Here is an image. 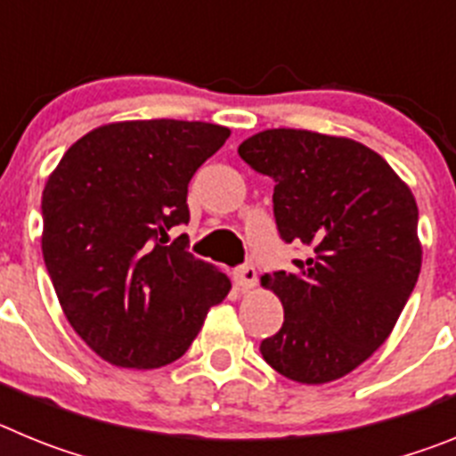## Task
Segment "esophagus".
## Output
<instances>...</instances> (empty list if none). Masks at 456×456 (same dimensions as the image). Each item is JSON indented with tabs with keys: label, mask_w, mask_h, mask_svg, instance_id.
I'll list each match as a JSON object with an SVG mask.
<instances>
[{
	"label": "esophagus",
	"mask_w": 456,
	"mask_h": 456,
	"mask_svg": "<svg viewBox=\"0 0 456 456\" xmlns=\"http://www.w3.org/2000/svg\"><path fill=\"white\" fill-rule=\"evenodd\" d=\"M257 283V273L251 265H241V267L235 269V285L241 289V292H248V289L256 288Z\"/></svg>",
	"instance_id": "obj_1"
}]
</instances>
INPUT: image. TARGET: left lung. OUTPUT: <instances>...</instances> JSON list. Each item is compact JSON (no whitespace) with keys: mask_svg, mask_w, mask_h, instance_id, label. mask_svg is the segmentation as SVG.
Listing matches in <instances>:
<instances>
[{"mask_svg":"<svg viewBox=\"0 0 456 456\" xmlns=\"http://www.w3.org/2000/svg\"><path fill=\"white\" fill-rule=\"evenodd\" d=\"M237 152L273 180L281 237L308 247L292 272L260 278L285 313L260 354L299 384L336 381L388 340L416 288V199L384 157L347 136L276 127Z\"/></svg>","mask_w":456,"mask_h":456,"instance_id":"1","label":"left lung"}]
</instances>
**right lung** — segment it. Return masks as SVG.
Wrapping results in <instances>:
<instances>
[{
	"label": "right lung",
	"instance_id": "add662e5",
	"mask_svg": "<svg viewBox=\"0 0 456 456\" xmlns=\"http://www.w3.org/2000/svg\"><path fill=\"white\" fill-rule=\"evenodd\" d=\"M231 130L118 120L77 139L43 189L40 247L63 315L116 368L178 361L231 278L168 231L189 221V180Z\"/></svg>",
	"mask_w": 456,
	"mask_h": 456
}]
</instances>
